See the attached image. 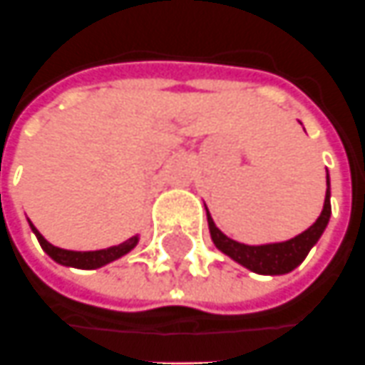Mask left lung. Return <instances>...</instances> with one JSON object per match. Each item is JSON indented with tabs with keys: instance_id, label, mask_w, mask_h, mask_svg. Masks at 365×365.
<instances>
[{
	"instance_id": "left-lung-1",
	"label": "left lung",
	"mask_w": 365,
	"mask_h": 365,
	"mask_svg": "<svg viewBox=\"0 0 365 365\" xmlns=\"http://www.w3.org/2000/svg\"><path fill=\"white\" fill-rule=\"evenodd\" d=\"M331 215L330 205V177L326 175V198H324V208H322L318 220L314 222L308 230H304L302 235L294 236L286 242H274V245H260V246H248L242 242H236L232 238H228L225 232H220L216 228L212 216L207 208L208 228H210V238L215 246L225 252L226 256H230L235 262L242 264L245 268L252 270L256 274H288L292 272L298 264H302V260L308 256L310 248H312L318 240H320L322 232L326 230L328 220Z\"/></svg>"
}]
</instances>
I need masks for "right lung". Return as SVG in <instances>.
Returning a JSON list of instances; mask_svg holds the SVG:
<instances>
[{"instance_id":"1","label":"right lung","mask_w":365,"mask_h":365,"mask_svg":"<svg viewBox=\"0 0 365 365\" xmlns=\"http://www.w3.org/2000/svg\"><path fill=\"white\" fill-rule=\"evenodd\" d=\"M29 226L34 230V235L37 236L39 245L43 248L47 255L51 256L53 260L57 264H63V266H73V268H83V270H95V268H101L105 264L117 260L120 256H125L127 252H130L137 242H139V236H130L129 240L120 242L119 246H110V248H103V250H89V252H77V250H65V248H57L53 246L51 242H47L41 232L31 225L29 220Z\"/></svg>"}]
</instances>
